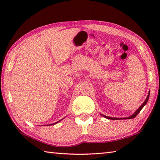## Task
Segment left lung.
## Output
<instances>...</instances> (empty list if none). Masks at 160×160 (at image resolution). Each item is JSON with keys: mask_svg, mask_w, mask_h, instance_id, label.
<instances>
[{"mask_svg": "<svg viewBox=\"0 0 160 160\" xmlns=\"http://www.w3.org/2000/svg\"><path fill=\"white\" fill-rule=\"evenodd\" d=\"M149 95H150V91H149V93H148V96H147V99H146V100L144 102V103L142 104L141 106L140 107V108H138V109L135 112V113L134 114H132L131 116H130V117H128V118H111V117H108V116H106V115H102L103 117H104V118H107V119H110V120H121V119H123V120H124V119H132V118H135L138 115V114L140 113V111L142 109V108H143L145 105H146V104L147 103V102H148V98H149Z\"/></svg>", "mask_w": 160, "mask_h": 160, "instance_id": "left-lung-1", "label": "left lung"}]
</instances>
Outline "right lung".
<instances>
[{
    "mask_svg": "<svg viewBox=\"0 0 160 160\" xmlns=\"http://www.w3.org/2000/svg\"><path fill=\"white\" fill-rule=\"evenodd\" d=\"M60 122V121H58V122ZM58 122H56V123H58Z\"/></svg>",
    "mask_w": 160,
    "mask_h": 160,
    "instance_id": "obj_1",
    "label": "right lung"
}]
</instances>
